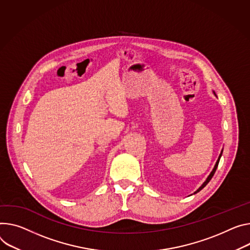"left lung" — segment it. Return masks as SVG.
<instances>
[{
    "label": "left lung",
    "mask_w": 250,
    "mask_h": 250,
    "mask_svg": "<svg viewBox=\"0 0 250 250\" xmlns=\"http://www.w3.org/2000/svg\"><path fill=\"white\" fill-rule=\"evenodd\" d=\"M213 94L215 95V93L213 92ZM221 154H222V150H221V152H220V154H219V156H218V160H217V162H216V164H215V166H214V167H213V169H212V171L210 172V174L208 176V178H207V180L206 181H204V183L202 184V186L194 192V193H197L198 191H200L204 187H206L208 183H209V180L212 178V176H213V174H214V172H215V170H216V168H217V166H218V163H219V160H220V157H221Z\"/></svg>",
    "instance_id": "obj_1"
}]
</instances>
